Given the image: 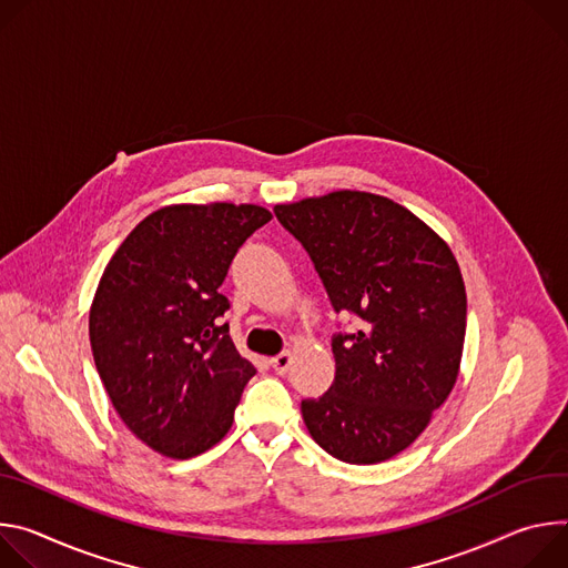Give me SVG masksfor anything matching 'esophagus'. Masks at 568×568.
<instances>
[{
	"label": "esophagus",
	"instance_id": "esophagus-1",
	"mask_svg": "<svg viewBox=\"0 0 568 568\" xmlns=\"http://www.w3.org/2000/svg\"><path fill=\"white\" fill-rule=\"evenodd\" d=\"M291 361H293L291 352H282V354H277V356L271 358V367H273L277 374H286L288 367H291Z\"/></svg>",
	"mask_w": 568,
	"mask_h": 568
}]
</instances>
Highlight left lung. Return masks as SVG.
<instances>
[{
    "instance_id": "1",
    "label": "left lung",
    "mask_w": 568,
    "mask_h": 568,
    "mask_svg": "<svg viewBox=\"0 0 568 568\" xmlns=\"http://www.w3.org/2000/svg\"><path fill=\"white\" fill-rule=\"evenodd\" d=\"M273 212L306 250L334 311L358 323L332 336L334 384L302 399L304 424L343 463H384L415 443L456 384L467 327L458 262L384 196L334 192Z\"/></svg>"
}]
</instances>
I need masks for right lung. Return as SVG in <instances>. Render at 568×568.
<instances>
[{"instance_id": "add662e5", "label": "right lung", "mask_w": 568, "mask_h": 568, "mask_svg": "<svg viewBox=\"0 0 568 568\" xmlns=\"http://www.w3.org/2000/svg\"><path fill=\"white\" fill-rule=\"evenodd\" d=\"M257 205H173L146 216L114 252L92 308L90 345L108 397L144 445L194 458L230 430L255 376L223 323L219 291Z\"/></svg>"}]
</instances>
